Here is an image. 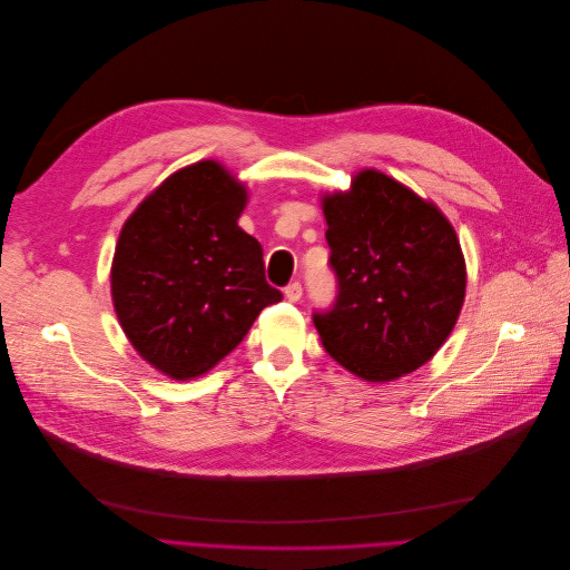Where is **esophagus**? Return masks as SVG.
Here are the masks:
<instances>
[{
    "label": "esophagus",
    "mask_w": 570,
    "mask_h": 570,
    "mask_svg": "<svg viewBox=\"0 0 570 570\" xmlns=\"http://www.w3.org/2000/svg\"><path fill=\"white\" fill-rule=\"evenodd\" d=\"M304 296V287H302V283H289L287 287H285V299L287 302H292V304H296Z\"/></svg>",
    "instance_id": "34e87169"
}]
</instances>
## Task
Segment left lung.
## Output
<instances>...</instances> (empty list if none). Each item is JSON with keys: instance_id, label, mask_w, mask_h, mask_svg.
Masks as SVG:
<instances>
[{"instance_id": "8db88e82", "label": "left lung", "mask_w": 570, "mask_h": 570, "mask_svg": "<svg viewBox=\"0 0 570 570\" xmlns=\"http://www.w3.org/2000/svg\"><path fill=\"white\" fill-rule=\"evenodd\" d=\"M336 302L315 311L324 350L368 383L426 364L454 330L466 264L445 215L394 178L364 169L322 199Z\"/></svg>"}]
</instances>
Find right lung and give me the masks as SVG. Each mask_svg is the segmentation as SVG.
<instances>
[{
	"instance_id": "right-lung-1",
	"label": "right lung",
	"mask_w": 570,
	"mask_h": 570,
	"mask_svg": "<svg viewBox=\"0 0 570 570\" xmlns=\"http://www.w3.org/2000/svg\"><path fill=\"white\" fill-rule=\"evenodd\" d=\"M246 202V187L204 159L161 183L120 232L111 294L122 332L176 381L213 368L283 299L259 240L236 223Z\"/></svg>"
}]
</instances>
